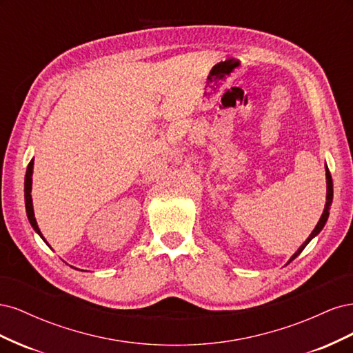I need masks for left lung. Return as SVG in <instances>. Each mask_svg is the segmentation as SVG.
Listing matches in <instances>:
<instances>
[{
  "instance_id": "1",
  "label": "left lung",
  "mask_w": 353,
  "mask_h": 353,
  "mask_svg": "<svg viewBox=\"0 0 353 353\" xmlns=\"http://www.w3.org/2000/svg\"><path fill=\"white\" fill-rule=\"evenodd\" d=\"M325 176H327V203H325V208H324L323 215H321V218H319V221H318V223H316V227L314 228V231L311 232V236H309V237L306 239V241L301 245V248L297 249V252L292 256L290 261H288V263H290L294 258H297V256L301 254V253H302V250L306 248L307 243L311 241L315 236H318L319 231H321V230L324 228L325 222H327V219H328V215H330V206H331V203H333V179H331V175H330V170H328L327 165H325Z\"/></svg>"
}]
</instances>
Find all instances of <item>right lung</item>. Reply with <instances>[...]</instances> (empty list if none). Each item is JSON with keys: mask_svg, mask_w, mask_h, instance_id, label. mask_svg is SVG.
I'll return each instance as SVG.
<instances>
[{"mask_svg": "<svg viewBox=\"0 0 353 353\" xmlns=\"http://www.w3.org/2000/svg\"><path fill=\"white\" fill-rule=\"evenodd\" d=\"M32 172H34V159L30 160L29 165H28V169H26V175H25V205H26V215H28V219L30 222L32 228H34L38 236L46 241V239L42 237V232L41 230L38 228V223H37V219H35V215H34V206H32V196H30V191H32ZM47 243V241H46ZM48 244V243H47Z\"/></svg>", "mask_w": 353, "mask_h": 353, "instance_id": "right-lung-1", "label": "right lung"}]
</instances>
